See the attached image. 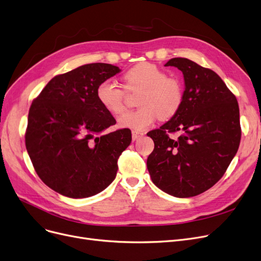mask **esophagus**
Instances as JSON below:
<instances>
[{
	"label": "esophagus",
	"mask_w": 261,
	"mask_h": 261,
	"mask_svg": "<svg viewBox=\"0 0 261 261\" xmlns=\"http://www.w3.org/2000/svg\"><path fill=\"white\" fill-rule=\"evenodd\" d=\"M144 135L143 132H138V131H132V141H137L141 139Z\"/></svg>",
	"instance_id": "obj_1"
}]
</instances>
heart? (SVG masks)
<instances>
[{
	"instance_id": "heart-1",
	"label": "heart",
	"mask_w": 261,
	"mask_h": 261,
	"mask_svg": "<svg viewBox=\"0 0 261 261\" xmlns=\"http://www.w3.org/2000/svg\"><path fill=\"white\" fill-rule=\"evenodd\" d=\"M124 87L130 92L141 90L138 99L140 109L118 118L120 128L144 131L160 116L173 117L184 102V85L178 77L167 75L166 70L152 63H139L123 74ZM99 103L111 114L124 111L126 93L113 80L100 82L96 89Z\"/></svg>"
}]
</instances>
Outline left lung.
Returning <instances> with one entry per match:
<instances>
[{
  "mask_svg": "<svg viewBox=\"0 0 261 261\" xmlns=\"http://www.w3.org/2000/svg\"><path fill=\"white\" fill-rule=\"evenodd\" d=\"M165 66L182 71L184 102L171 120L147 133L154 143L147 168L165 193L192 197L217 184L236 155L241 140L239 105L213 70L184 58ZM178 130L177 139L169 138Z\"/></svg>",
  "mask_w": 261,
  "mask_h": 261,
  "instance_id": "left-lung-1",
  "label": "left lung"
}]
</instances>
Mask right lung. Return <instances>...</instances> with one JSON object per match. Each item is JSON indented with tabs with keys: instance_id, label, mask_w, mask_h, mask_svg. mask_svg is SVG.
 Listing matches in <instances>:
<instances>
[{
	"instance_id": "add662e5",
	"label": "right lung",
	"mask_w": 261,
	"mask_h": 261,
	"mask_svg": "<svg viewBox=\"0 0 261 261\" xmlns=\"http://www.w3.org/2000/svg\"><path fill=\"white\" fill-rule=\"evenodd\" d=\"M119 71L111 64L83 65L54 76L33 100L27 150L42 182L64 196L96 195L116 177L131 131L102 133L116 120L99 103L96 89Z\"/></svg>"
}]
</instances>
